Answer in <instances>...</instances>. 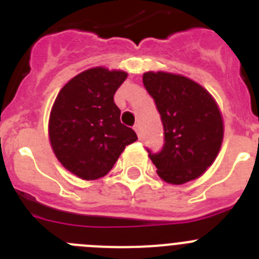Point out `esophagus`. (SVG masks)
<instances>
[{"instance_id":"esophagus-1","label":"esophagus","mask_w":259,"mask_h":259,"mask_svg":"<svg viewBox=\"0 0 259 259\" xmlns=\"http://www.w3.org/2000/svg\"><path fill=\"white\" fill-rule=\"evenodd\" d=\"M135 131H136L137 136H139V139H141V128H140V124H135Z\"/></svg>"}]
</instances>
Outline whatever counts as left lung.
<instances>
[{"instance_id":"1","label":"left lung","mask_w":259,"mask_h":259,"mask_svg":"<svg viewBox=\"0 0 259 259\" xmlns=\"http://www.w3.org/2000/svg\"><path fill=\"white\" fill-rule=\"evenodd\" d=\"M143 83L163 124L164 144L149 153L161 179L184 184L212 164L223 140V120L206 89L182 75L145 72Z\"/></svg>"}]
</instances>
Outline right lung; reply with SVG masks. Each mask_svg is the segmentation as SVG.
I'll list each match as a JSON object with an SVG mask.
<instances>
[{"instance_id":"add662e5","label":"right lung","mask_w":259,"mask_h":259,"mask_svg":"<svg viewBox=\"0 0 259 259\" xmlns=\"http://www.w3.org/2000/svg\"><path fill=\"white\" fill-rule=\"evenodd\" d=\"M125 77L123 71L91 68L71 79L53 105L49 137L54 154L81 179L106 175L125 146L137 140L136 132L120 123L114 102Z\"/></svg>"}]
</instances>
